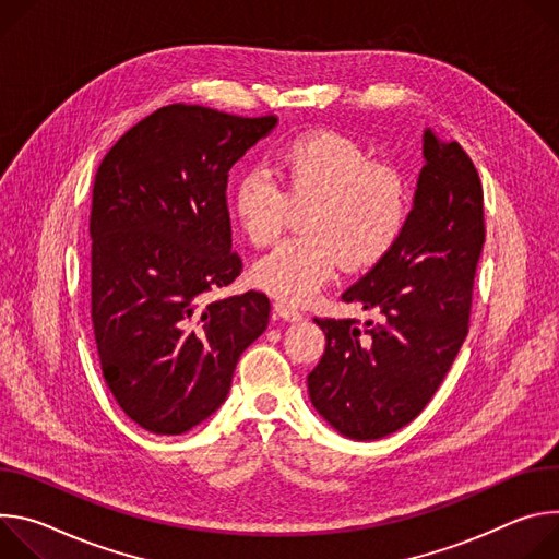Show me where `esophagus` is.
Instances as JSON below:
<instances>
[{"label":"esophagus","mask_w":559,"mask_h":559,"mask_svg":"<svg viewBox=\"0 0 559 559\" xmlns=\"http://www.w3.org/2000/svg\"><path fill=\"white\" fill-rule=\"evenodd\" d=\"M273 306H275L277 316H280L282 320H286V322H299V320L304 318L295 306H290V304H286V301H275Z\"/></svg>","instance_id":"1"}]
</instances>
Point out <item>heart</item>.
I'll return each mask as SVG.
<instances>
[{"label": "heart", "instance_id": "obj_1", "mask_svg": "<svg viewBox=\"0 0 559 559\" xmlns=\"http://www.w3.org/2000/svg\"><path fill=\"white\" fill-rule=\"evenodd\" d=\"M271 173H241L230 209L255 246L277 239L288 202H311L301 217L304 235L282 241L253 266L260 288L286 304H306L337 275L380 264L400 239L408 200L400 175L376 164L353 140L337 133H306L271 157Z\"/></svg>", "mask_w": 559, "mask_h": 559}]
</instances>
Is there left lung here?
<instances>
[{
	"mask_svg": "<svg viewBox=\"0 0 559 559\" xmlns=\"http://www.w3.org/2000/svg\"><path fill=\"white\" fill-rule=\"evenodd\" d=\"M484 233V191L471 157L426 129L400 239L342 295L364 311L376 308L380 322L316 318L326 348L308 373V397L344 438H386L436 395L468 333Z\"/></svg>",
	"mask_w": 559,
	"mask_h": 559,
	"instance_id": "obj_1",
	"label": "left lung"
}]
</instances>
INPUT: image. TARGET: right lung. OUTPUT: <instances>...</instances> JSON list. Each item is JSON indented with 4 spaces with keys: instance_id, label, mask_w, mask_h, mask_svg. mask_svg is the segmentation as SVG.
I'll return each mask as SVG.
<instances>
[{
    "instance_id": "right-lung-1",
    "label": "right lung",
    "mask_w": 559,
    "mask_h": 559,
    "mask_svg": "<svg viewBox=\"0 0 559 559\" xmlns=\"http://www.w3.org/2000/svg\"><path fill=\"white\" fill-rule=\"evenodd\" d=\"M275 123L170 104L123 133L97 168L91 318L99 364L121 411L155 436L209 419L239 355L269 326L264 293L209 295L241 273L228 170Z\"/></svg>"
}]
</instances>
